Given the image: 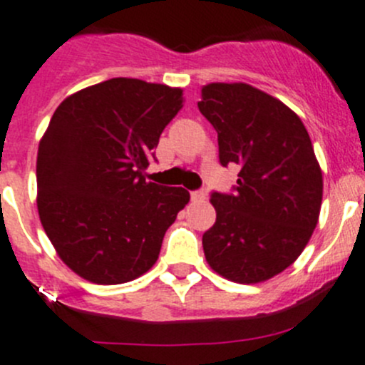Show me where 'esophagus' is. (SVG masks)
<instances>
[{
	"instance_id": "esophagus-1",
	"label": "esophagus",
	"mask_w": 365,
	"mask_h": 365,
	"mask_svg": "<svg viewBox=\"0 0 365 365\" xmlns=\"http://www.w3.org/2000/svg\"><path fill=\"white\" fill-rule=\"evenodd\" d=\"M190 197H192V201H205L206 200V192L203 189L192 190V192H190Z\"/></svg>"
}]
</instances>
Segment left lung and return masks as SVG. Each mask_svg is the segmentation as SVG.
I'll use <instances>...</instances> for the list:
<instances>
[{
    "instance_id": "obj_1",
    "label": "left lung",
    "mask_w": 365,
    "mask_h": 365,
    "mask_svg": "<svg viewBox=\"0 0 365 365\" xmlns=\"http://www.w3.org/2000/svg\"><path fill=\"white\" fill-rule=\"evenodd\" d=\"M197 108L217 130L220 164L240 168L233 192H212L205 257L230 281L263 282L300 256L318 224L323 176L311 138L288 106L244 83L206 84Z\"/></svg>"
}]
</instances>
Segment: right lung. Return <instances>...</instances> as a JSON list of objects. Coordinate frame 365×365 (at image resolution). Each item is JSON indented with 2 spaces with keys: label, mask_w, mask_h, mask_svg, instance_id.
Listing matches in <instances>:
<instances>
[{
  "label": "right lung",
  "mask_w": 365,
  "mask_h": 365,
  "mask_svg": "<svg viewBox=\"0 0 365 365\" xmlns=\"http://www.w3.org/2000/svg\"><path fill=\"white\" fill-rule=\"evenodd\" d=\"M182 108L180 88L114 77L70 95L51 118L36 157L40 222L86 281L123 284L155 264L190 194L146 182L145 169Z\"/></svg>",
  "instance_id": "add662e5"
}]
</instances>
